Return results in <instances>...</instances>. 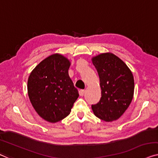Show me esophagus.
Instances as JSON below:
<instances>
[{
  "label": "esophagus",
  "mask_w": 158,
  "mask_h": 158,
  "mask_svg": "<svg viewBox=\"0 0 158 158\" xmlns=\"http://www.w3.org/2000/svg\"><path fill=\"white\" fill-rule=\"evenodd\" d=\"M84 92H85V91H84V89H80V90L79 91V94L80 96H84Z\"/></svg>",
  "instance_id": "34e87169"
}]
</instances>
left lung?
Wrapping results in <instances>:
<instances>
[{"label": "left lung", "mask_w": 158, "mask_h": 158, "mask_svg": "<svg viewBox=\"0 0 158 158\" xmlns=\"http://www.w3.org/2000/svg\"><path fill=\"white\" fill-rule=\"evenodd\" d=\"M92 62L100 79L102 97L91 105L94 115L110 122L119 118L128 109L134 94V79L130 69L112 53L93 57Z\"/></svg>", "instance_id": "obj_1"}]
</instances>
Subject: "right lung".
Segmentation results:
<instances>
[{"instance_id": "right-lung-1", "label": "right lung", "mask_w": 158, "mask_h": 158, "mask_svg": "<svg viewBox=\"0 0 158 158\" xmlns=\"http://www.w3.org/2000/svg\"><path fill=\"white\" fill-rule=\"evenodd\" d=\"M70 62L55 54L44 59L30 74L27 93L37 114L51 123L64 118L79 97L69 76Z\"/></svg>"}]
</instances>
